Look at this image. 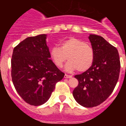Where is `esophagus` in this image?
<instances>
[{"mask_svg": "<svg viewBox=\"0 0 126 126\" xmlns=\"http://www.w3.org/2000/svg\"><path fill=\"white\" fill-rule=\"evenodd\" d=\"M72 78V76L71 75H67L66 74L64 75V78Z\"/></svg>", "mask_w": 126, "mask_h": 126, "instance_id": "1", "label": "esophagus"}]
</instances>
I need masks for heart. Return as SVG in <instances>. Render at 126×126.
<instances>
[{
    "instance_id": "obj_1",
    "label": "heart",
    "mask_w": 126,
    "mask_h": 126,
    "mask_svg": "<svg viewBox=\"0 0 126 126\" xmlns=\"http://www.w3.org/2000/svg\"><path fill=\"white\" fill-rule=\"evenodd\" d=\"M51 59L55 65L61 68L66 61L65 69L69 72L78 70L85 72L92 67L94 61V50L92 47L83 40L70 37L61 43V48L53 47L50 50Z\"/></svg>"
}]
</instances>
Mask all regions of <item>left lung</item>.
<instances>
[{
  "label": "left lung",
  "instance_id": "1",
  "mask_svg": "<svg viewBox=\"0 0 126 126\" xmlns=\"http://www.w3.org/2000/svg\"><path fill=\"white\" fill-rule=\"evenodd\" d=\"M94 50L92 67L74 76L79 84L73 90L74 99L84 107H93L103 103L113 92L119 76L121 63L117 48L102 36L90 34Z\"/></svg>",
  "mask_w": 126,
  "mask_h": 126
}]
</instances>
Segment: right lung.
I'll return each mask as SVG.
<instances>
[{
	"mask_svg": "<svg viewBox=\"0 0 126 126\" xmlns=\"http://www.w3.org/2000/svg\"><path fill=\"white\" fill-rule=\"evenodd\" d=\"M47 34L28 37L13 50L11 76L15 89L27 103L39 106L50 97L64 73L50 59Z\"/></svg>",
	"mask_w": 126,
	"mask_h": 126,
	"instance_id": "obj_1",
	"label": "right lung"
}]
</instances>
